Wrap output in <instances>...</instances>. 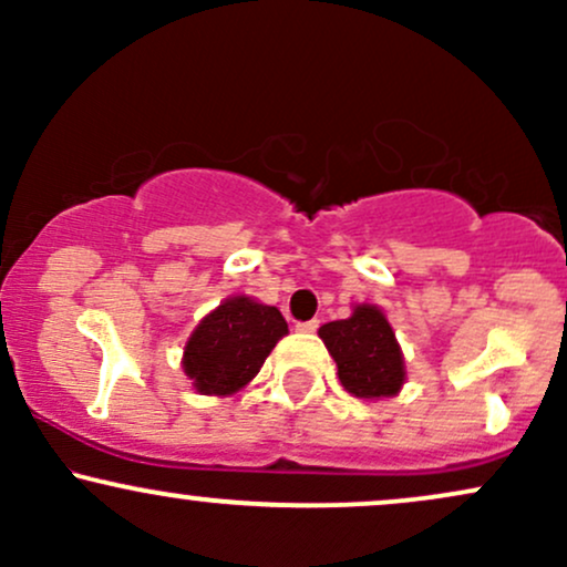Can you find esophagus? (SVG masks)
<instances>
[{
    "label": "esophagus",
    "mask_w": 567,
    "mask_h": 567,
    "mask_svg": "<svg viewBox=\"0 0 567 567\" xmlns=\"http://www.w3.org/2000/svg\"><path fill=\"white\" fill-rule=\"evenodd\" d=\"M317 328H320V320H309V322H298L296 324L298 333H315Z\"/></svg>",
    "instance_id": "esophagus-1"
}]
</instances>
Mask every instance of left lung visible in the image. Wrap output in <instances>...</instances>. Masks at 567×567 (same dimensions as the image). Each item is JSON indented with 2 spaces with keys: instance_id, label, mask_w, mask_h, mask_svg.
<instances>
[{
  "instance_id": "left-lung-1",
  "label": "left lung",
  "mask_w": 567,
  "mask_h": 567,
  "mask_svg": "<svg viewBox=\"0 0 567 567\" xmlns=\"http://www.w3.org/2000/svg\"><path fill=\"white\" fill-rule=\"evenodd\" d=\"M320 338L336 360L338 381L351 396L383 400L400 394L405 383V357L379 306H351V317L322 324Z\"/></svg>"
}]
</instances>
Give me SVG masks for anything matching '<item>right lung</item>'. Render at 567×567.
I'll return each mask as SVG.
<instances>
[{
	"label": "right lung",
	"instance_id": "add662e5",
	"mask_svg": "<svg viewBox=\"0 0 567 567\" xmlns=\"http://www.w3.org/2000/svg\"><path fill=\"white\" fill-rule=\"evenodd\" d=\"M282 336L288 322L277 306L229 296L192 330L181 368L199 394L229 396L256 379Z\"/></svg>",
	"mask_w": 567,
	"mask_h": 567
}]
</instances>
